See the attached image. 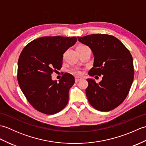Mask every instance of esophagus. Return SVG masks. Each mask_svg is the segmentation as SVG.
<instances>
[{
	"label": "esophagus",
	"mask_w": 146,
	"mask_h": 146,
	"mask_svg": "<svg viewBox=\"0 0 146 146\" xmlns=\"http://www.w3.org/2000/svg\"><path fill=\"white\" fill-rule=\"evenodd\" d=\"M82 80V78H79V77H75V82H78Z\"/></svg>",
	"instance_id": "esophagus-1"
}]
</instances>
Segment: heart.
<instances>
[{
  "label": "heart",
  "mask_w": 146,
  "mask_h": 146,
  "mask_svg": "<svg viewBox=\"0 0 146 146\" xmlns=\"http://www.w3.org/2000/svg\"><path fill=\"white\" fill-rule=\"evenodd\" d=\"M84 46V45L80 44V45H78V46H77V47H81V46ZM71 73H72L73 75H75L76 76L82 75V71L78 69H75V70H71Z\"/></svg>",
  "instance_id": "heart-1"
}]
</instances>
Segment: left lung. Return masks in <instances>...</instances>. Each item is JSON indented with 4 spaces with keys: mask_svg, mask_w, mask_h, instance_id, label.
I'll use <instances>...</instances> for the list:
<instances>
[{
    "mask_svg": "<svg viewBox=\"0 0 146 146\" xmlns=\"http://www.w3.org/2000/svg\"><path fill=\"white\" fill-rule=\"evenodd\" d=\"M79 42L92 49L94 56L90 76H103L97 83L88 78L86 95L95 109L108 111L122 103L134 80L133 59L129 49L115 37L108 35H90L78 37Z\"/></svg>",
    "mask_w": 146,
    "mask_h": 146,
    "instance_id": "obj_1",
    "label": "left lung"
}]
</instances>
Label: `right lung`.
Here are the masks:
<instances>
[{
	"mask_svg": "<svg viewBox=\"0 0 146 146\" xmlns=\"http://www.w3.org/2000/svg\"><path fill=\"white\" fill-rule=\"evenodd\" d=\"M76 41V37H42L22 51L17 64L19 85L27 101L40 112L54 114L67 105L75 78L66 73L58 82L52 80L51 74L61 69L63 54Z\"/></svg>",
	"mask_w": 146,
	"mask_h": 146,
	"instance_id": "add662e5",
	"label": "right lung"
}]
</instances>
